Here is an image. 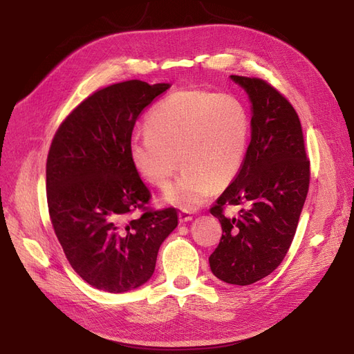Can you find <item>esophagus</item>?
<instances>
[{
    "label": "esophagus",
    "mask_w": 354,
    "mask_h": 354,
    "mask_svg": "<svg viewBox=\"0 0 354 354\" xmlns=\"http://www.w3.org/2000/svg\"><path fill=\"white\" fill-rule=\"evenodd\" d=\"M192 219V215H191V212H188V211H180L179 212V221L182 222H188V221H191Z\"/></svg>",
    "instance_id": "1"
}]
</instances>
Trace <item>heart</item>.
Wrapping results in <instances>:
<instances>
[{
	"label": "heart",
	"mask_w": 354,
	"mask_h": 354,
	"mask_svg": "<svg viewBox=\"0 0 354 354\" xmlns=\"http://www.w3.org/2000/svg\"><path fill=\"white\" fill-rule=\"evenodd\" d=\"M145 130L129 142L130 162L158 188L171 183L180 162L185 171L165 201L189 211L236 178L248 151L251 120L245 104L230 93L179 90L149 113Z\"/></svg>",
	"instance_id": "heart-1"
}]
</instances>
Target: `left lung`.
I'll return each mask as SVG.
<instances>
[{
	"label": "left lung",
	"mask_w": 354,
	"mask_h": 354,
	"mask_svg": "<svg viewBox=\"0 0 354 354\" xmlns=\"http://www.w3.org/2000/svg\"><path fill=\"white\" fill-rule=\"evenodd\" d=\"M252 103L251 142L236 178L209 209L222 227L209 266L219 280L250 286L287 255L310 187L303 127L291 103L268 82L231 76ZM239 205L235 217L225 215Z\"/></svg>",
	"instance_id": "1"
}]
</instances>
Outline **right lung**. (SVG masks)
I'll return each mask as SVG.
<instances>
[{
    "mask_svg": "<svg viewBox=\"0 0 354 354\" xmlns=\"http://www.w3.org/2000/svg\"><path fill=\"white\" fill-rule=\"evenodd\" d=\"M167 88L142 80L99 88L70 111L51 140L46 188L54 232L71 268L107 292L145 284L178 225L175 208L149 207L151 191L129 158L138 118Z\"/></svg>",
    "mask_w": 354,
    "mask_h": 354,
    "instance_id": "1",
    "label": "right lung"
}]
</instances>
